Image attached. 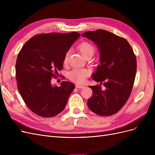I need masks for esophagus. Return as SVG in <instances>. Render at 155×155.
I'll return each instance as SVG.
<instances>
[{
  "label": "esophagus",
  "instance_id": "1",
  "mask_svg": "<svg viewBox=\"0 0 155 155\" xmlns=\"http://www.w3.org/2000/svg\"><path fill=\"white\" fill-rule=\"evenodd\" d=\"M76 87L77 88H84L85 87V85H76Z\"/></svg>",
  "mask_w": 155,
  "mask_h": 155
}]
</instances>
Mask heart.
<instances>
[{
  "label": "heart",
  "instance_id": "obj_1",
  "mask_svg": "<svg viewBox=\"0 0 155 155\" xmlns=\"http://www.w3.org/2000/svg\"><path fill=\"white\" fill-rule=\"evenodd\" d=\"M78 49L80 51L81 54L84 56V58H87L88 57V56L92 57L95 51L94 47L91 44L87 43V42H84V43L79 45L78 46ZM69 54V51H67L66 54H64L63 58L64 63H67L68 62ZM89 74H90L89 70L86 68H75L68 73V78L70 80H72L75 83L82 84L85 82L87 78L89 76Z\"/></svg>",
  "mask_w": 155,
  "mask_h": 155
}]
</instances>
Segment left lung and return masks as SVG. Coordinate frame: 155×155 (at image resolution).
Instances as JSON below:
<instances>
[{"mask_svg": "<svg viewBox=\"0 0 155 155\" xmlns=\"http://www.w3.org/2000/svg\"><path fill=\"white\" fill-rule=\"evenodd\" d=\"M93 41L100 54V65L92 74L94 80L105 87L89 86L92 96L88 107L96 114L107 116L118 112L129 99L137 72V58L125 39L104 30L81 35Z\"/></svg>", "mask_w": 155, "mask_h": 155, "instance_id": "8db88e82", "label": "left lung"}]
</instances>
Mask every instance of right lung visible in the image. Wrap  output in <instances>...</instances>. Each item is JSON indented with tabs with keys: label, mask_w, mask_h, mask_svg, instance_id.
<instances>
[{
	"label": "right lung",
	"mask_w": 155,
	"mask_h": 155,
	"mask_svg": "<svg viewBox=\"0 0 155 155\" xmlns=\"http://www.w3.org/2000/svg\"><path fill=\"white\" fill-rule=\"evenodd\" d=\"M79 37L78 32L39 34L28 41L18 53L15 64L18 90L37 115L53 117L66 106L74 85L62 81L60 87L55 86L51 79L63 68L64 54Z\"/></svg>",
	"instance_id": "add662e5"
}]
</instances>
